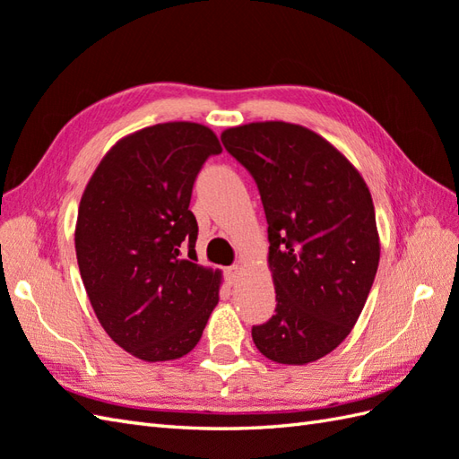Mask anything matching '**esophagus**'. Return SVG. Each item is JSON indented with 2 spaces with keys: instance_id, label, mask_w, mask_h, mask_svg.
I'll return each instance as SVG.
<instances>
[{
  "instance_id": "1",
  "label": "esophagus",
  "mask_w": 459,
  "mask_h": 459,
  "mask_svg": "<svg viewBox=\"0 0 459 459\" xmlns=\"http://www.w3.org/2000/svg\"><path fill=\"white\" fill-rule=\"evenodd\" d=\"M240 272H242L240 265H230V268H227V280L230 285L237 283V280L240 278Z\"/></svg>"
}]
</instances>
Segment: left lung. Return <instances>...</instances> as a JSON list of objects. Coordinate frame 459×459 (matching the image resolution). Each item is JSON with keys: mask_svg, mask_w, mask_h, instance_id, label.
Segmentation results:
<instances>
[{"mask_svg": "<svg viewBox=\"0 0 459 459\" xmlns=\"http://www.w3.org/2000/svg\"><path fill=\"white\" fill-rule=\"evenodd\" d=\"M258 186L268 221L275 315L252 326L265 358L303 366L330 354L354 328L379 265L371 194L323 136L283 121L221 134Z\"/></svg>", "mask_w": 459, "mask_h": 459, "instance_id": "8db88e82", "label": "left lung"}]
</instances>
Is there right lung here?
Wrapping results in <instances>:
<instances>
[{
    "mask_svg": "<svg viewBox=\"0 0 459 459\" xmlns=\"http://www.w3.org/2000/svg\"><path fill=\"white\" fill-rule=\"evenodd\" d=\"M221 152L204 125L146 126L105 154L82 195L83 287L105 333L138 359L186 356L219 303L221 272L197 264L189 201L205 160Z\"/></svg>",
    "mask_w": 459,
    "mask_h": 459,
    "instance_id": "right-lung-1",
    "label": "right lung"
}]
</instances>
